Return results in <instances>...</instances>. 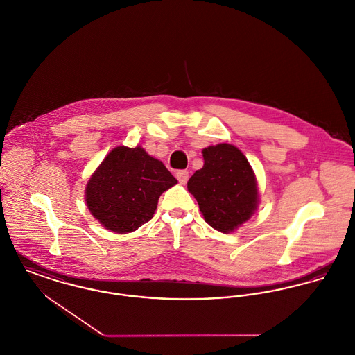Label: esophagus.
Returning <instances> with one entry per match:
<instances>
[{"mask_svg": "<svg viewBox=\"0 0 355 355\" xmlns=\"http://www.w3.org/2000/svg\"><path fill=\"white\" fill-rule=\"evenodd\" d=\"M175 177H177V180L180 181L181 185H185L188 182L189 173L187 170H180V171H177Z\"/></svg>", "mask_w": 355, "mask_h": 355, "instance_id": "1", "label": "esophagus"}]
</instances>
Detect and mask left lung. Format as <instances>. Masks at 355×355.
<instances>
[{
	"mask_svg": "<svg viewBox=\"0 0 355 355\" xmlns=\"http://www.w3.org/2000/svg\"><path fill=\"white\" fill-rule=\"evenodd\" d=\"M204 166L188 181V190L211 228L232 233L257 210L260 196L247 157L230 144L202 150Z\"/></svg>",
	"mask_w": 355,
	"mask_h": 355,
	"instance_id": "1",
	"label": "left lung"
}]
</instances>
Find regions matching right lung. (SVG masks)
Instances as JSON below:
<instances>
[{"mask_svg":"<svg viewBox=\"0 0 355 355\" xmlns=\"http://www.w3.org/2000/svg\"><path fill=\"white\" fill-rule=\"evenodd\" d=\"M178 181L139 145L112 148L85 185V204L105 230L131 233L153 218L159 196Z\"/></svg>","mask_w":355,"mask_h":355,"instance_id":"1","label":"right lung"}]
</instances>
